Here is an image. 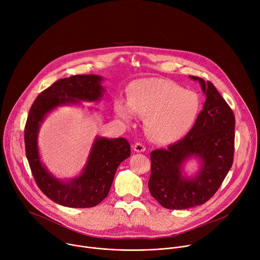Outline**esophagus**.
<instances>
[{
	"label": "esophagus",
	"mask_w": 260,
	"mask_h": 260,
	"mask_svg": "<svg viewBox=\"0 0 260 260\" xmlns=\"http://www.w3.org/2000/svg\"><path fill=\"white\" fill-rule=\"evenodd\" d=\"M134 150L136 152H144L146 150V147L142 143H136L134 146Z\"/></svg>",
	"instance_id": "obj_1"
}]
</instances>
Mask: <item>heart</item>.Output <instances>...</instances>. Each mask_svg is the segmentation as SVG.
<instances>
[{"instance_id": "heart-1", "label": "heart", "mask_w": 260, "mask_h": 260, "mask_svg": "<svg viewBox=\"0 0 260 260\" xmlns=\"http://www.w3.org/2000/svg\"><path fill=\"white\" fill-rule=\"evenodd\" d=\"M201 100L197 92L165 79H140L128 87V102L118 101L117 116L126 123L135 114L146 118V131L154 141L169 144L182 139L197 121Z\"/></svg>"}]
</instances>
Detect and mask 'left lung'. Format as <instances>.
Returning a JSON list of instances; mask_svg holds the SVG:
<instances>
[{
	"instance_id": "left-lung-1",
	"label": "left lung",
	"mask_w": 260,
	"mask_h": 260,
	"mask_svg": "<svg viewBox=\"0 0 260 260\" xmlns=\"http://www.w3.org/2000/svg\"><path fill=\"white\" fill-rule=\"evenodd\" d=\"M198 80L206 94L204 109L189 133L167 149L150 154L151 196L171 210L188 209L208 202L223 182L234 161L235 115L216 87ZM192 156L201 160L199 173L189 178L181 175L183 162Z\"/></svg>"
}]
</instances>
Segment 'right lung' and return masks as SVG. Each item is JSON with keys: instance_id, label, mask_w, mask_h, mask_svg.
Instances as JSON below:
<instances>
[{"instance_id": "1", "label": "right lung", "mask_w": 260, "mask_h": 260, "mask_svg": "<svg viewBox=\"0 0 260 260\" xmlns=\"http://www.w3.org/2000/svg\"><path fill=\"white\" fill-rule=\"evenodd\" d=\"M99 75H75L59 79L42 91L32 103L24 127L25 154L41 191L54 203L70 208H91L107 198L118 166L131 156V145L124 138L96 137L87 164L79 177L61 181L40 159L38 133L45 116L58 106L98 102L105 89Z\"/></svg>"}]
</instances>
